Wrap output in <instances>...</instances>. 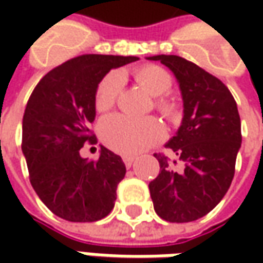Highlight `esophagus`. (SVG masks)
I'll return each instance as SVG.
<instances>
[{"mask_svg": "<svg viewBox=\"0 0 263 263\" xmlns=\"http://www.w3.org/2000/svg\"><path fill=\"white\" fill-rule=\"evenodd\" d=\"M123 161H124L126 167L130 168L132 165H133V162H135V158H133V157H123Z\"/></svg>", "mask_w": 263, "mask_h": 263, "instance_id": "1", "label": "esophagus"}]
</instances>
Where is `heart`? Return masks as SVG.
I'll use <instances>...</instances> for the list:
<instances>
[{"mask_svg":"<svg viewBox=\"0 0 263 263\" xmlns=\"http://www.w3.org/2000/svg\"><path fill=\"white\" fill-rule=\"evenodd\" d=\"M133 77L139 86L147 95L155 98L154 106L162 116L173 120L176 118L177 104L167 96L171 87V76L165 68L154 64H146L136 68ZM124 74L112 73L99 83L95 93V109L98 112H106L116 105L121 93ZM99 136L106 146L123 155H136L151 145L157 143L164 136V127L154 117L147 118H130L116 114L105 118L99 126Z\"/></svg>","mask_w":263,"mask_h":263,"instance_id":"1","label":"heart"}]
</instances>
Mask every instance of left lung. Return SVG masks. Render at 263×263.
<instances>
[{
  "mask_svg": "<svg viewBox=\"0 0 263 263\" xmlns=\"http://www.w3.org/2000/svg\"><path fill=\"white\" fill-rule=\"evenodd\" d=\"M176 76L183 98V120L165 146L176 161L155 158L161 171L149 183L154 208L170 222H190L205 217L221 202L234 177L241 145L237 104L228 87L192 61L178 55H154Z\"/></svg>",
  "mask_w": 263,
  "mask_h": 263,
  "instance_id": "obj_1",
  "label": "left lung"
}]
</instances>
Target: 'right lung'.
<instances>
[{
  "instance_id": "right-lung-1",
  "label": "right lung",
  "mask_w": 263,
  "mask_h": 263,
  "mask_svg": "<svg viewBox=\"0 0 263 263\" xmlns=\"http://www.w3.org/2000/svg\"><path fill=\"white\" fill-rule=\"evenodd\" d=\"M137 57L86 54L66 61L41 79L23 116L22 151L36 195L57 217L93 222L114 208L117 186L126 176L123 159L101 146L98 161L80 157L95 143L89 124L96 116L98 85L111 68Z\"/></svg>"
}]
</instances>
